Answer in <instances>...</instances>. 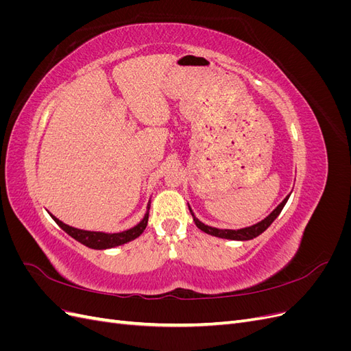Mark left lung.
I'll use <instances>...</instances> for the list:
<instances>
[{
  "mask_svg": "<svg viewBox=\"0 0 351 351\" xmlns=\"http://www.w3.org/2000/svg\"><path fill=\"white\" fill-rule=\"evenodd\" d=\"M289 197L290 196H287L281 204L275 208L271 214L265 218L263 221H261V222H258V224H254V226H252V227H247V228H241V230H218V228H214V227H209V226H205L204 222H200L195 215H193V212H192V209H190V212H192V215H193V218H195V222H196V226L202 230V231H205L206 234H210V236H215V237H221V239H230V240H250V239H254V237H258L259 234H262V232L267 230L272 222H274V219L277 218L280 214H281V210H282V208L285 206V204H287V200H289Z\"/></svg>",
  "mask_w": 351,
  "mask_h": 351,
  "instance_id": "obj_1",
  "label": "left lung"
}]
</instances>
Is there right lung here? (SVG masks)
<instances>
[{
  "instance_id": "obj_1",
  "label": "right lung",
  "mask_w": 351,
  "mask_h": 351,
  "mask_svg": "<svg viewBox=\"0 0 351 351\" xmlns=\"http://www.w3.org/2000/svg\"><path fill=\"white\" fill-rule=\"evenodd\" d=\"M52 218H54L57 224L62 230H64L69 236H71L74 240H77L82 244H84V246L92 247V249H110V247L120 246V244H124L127 241H132L136 237H139L147 226V214H146L141 224H137L136 227L127 230V231H123V232H115V234H105V232H95V231H84V230L73 228V227L64 224V222H61L60 219H57L56 217H52Z\"/></svg>"
}]
</instances>
